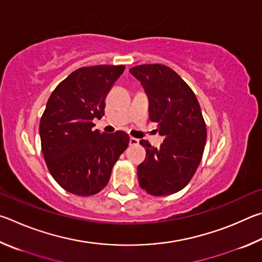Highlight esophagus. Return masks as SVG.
<instances>
[{"label": "esophagus", "mask_w": 262, "mask_h": 262, "mask_svg": "<svg viewBox=\"0 0 262 262\" xmlns=\"http://www.w3.org/2000/svg\"><path fill=\"white\" fill-rule=\"evenodd\" d=\"M138 144H139V139L131 137V138H130V145H138Z\"/></svg>", "instance_id": "esophagus-1"}]
</instances>
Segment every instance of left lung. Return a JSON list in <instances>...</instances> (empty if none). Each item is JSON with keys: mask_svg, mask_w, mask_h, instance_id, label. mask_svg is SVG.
<instances>
[{"mask_svg": "<svg viewBox=\"0 0 262 262\" xmlns=\"http://www.w3.org/2000/svg\"><path fill=\"white\" fill-rule=\"evenodd\" d=\"M148 98L149 119L163 137L160 147L140 140L146 159L138 166L141 189L155 196L169 195L189 184L203 158L207 130L193 91L163 64L130 69Z\"/></svg>", "mask_w": 262, "mask_h": 262, "instance_id": "1", "label": "left lung"}]
</instances>
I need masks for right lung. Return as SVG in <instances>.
Returning a JSON list of instances; mask_svg holds the SVG:
<instances>
[{
	"label": "right lung",
	"instance_id": "1",
	"mask_svg": "<svg viewBox=\"0 0 262 262\" xmlns=\"http://www.w3.org/2000/svg\"><path fill=\"white\" fill-rule=\"evenodd\" d=\"M124 69L80 68L49 96L40 119L41 149L50 175L72 194L90 196L102 190L130 141L124 131L101 134L93 128V119L104 115L105 96Z\"/></svg>",
	"mask_w": 262,
	"mask_h": 262
}]
</instances>
